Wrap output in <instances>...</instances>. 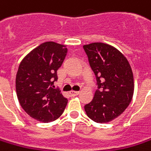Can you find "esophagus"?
Wrapping results in <instances>:
<instances>
[{
    "instance_id": "obj_1",
    "label": "esophagus",
    "mask_w": 151,
    "mask_h": 151,
    "mask_svg": "<svg viewBox=\"0 0 151 151\" xmlns=\"http://www.w3.org/2000/svg\"><path fill=\"white\" fill-rule=\"evenodd\" d=\"M69 94L71 95L72 97H75V96H77V95H78V94H79V92H78V91H70Z\"/></svg>"
}]
</instances>
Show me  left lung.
<instances>
[{
  "label": "left lung",
  "instance_id": "obj_1",
  "mask_svg": "<svg viewBox=\"0 0 151 151\" xmlns=\"http://www.w3.org/2000/svg\"><path fill=\"white\" fill-rule=\"evenodd\" d=\"M97 79L93 101L84 106L89 118L97 123L114 120L127 109L134 93V78L127 58L104 43L83 45Z\"/></svg>",
  "mask_w": 151,
  "mask_h": 151
}]
</instances>
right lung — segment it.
<instances>
[{
  "label": "right lung",
  "instance_id": "1",
  "mask_svg": "<svg viewBox=\"0 0 151 151\" xmlns=\"http://www.w3.org/2000/svg\"><path fill=\"white\" fill-rule=\"evenodd\" d=\"M65 45L45 42L29 52L19 63L15 78L16 94L21 107L32 118L48 123L58 119L68 99L54 88L57 70L67 55Z\"/></svg>",
  "mask_w": 151,
  "mask_h": 151
}]
</instances>
